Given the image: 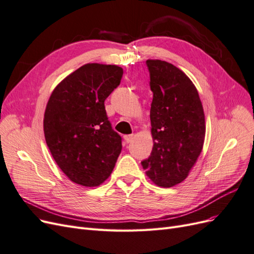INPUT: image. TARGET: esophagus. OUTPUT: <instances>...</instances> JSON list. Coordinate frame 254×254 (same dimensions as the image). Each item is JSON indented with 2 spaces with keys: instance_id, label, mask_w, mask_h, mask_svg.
<instances>
[{
  "instance_id": "obj_1",
  "label": "esophagus",
  "mask_w": 254,
  "mask_h": 254,
  "mask_svg": "<svg viewBox=\"0 0 254 254\" xmlns=\"http://www.w3.org/2000/svg\"><path fill=\"white\" fill-rule=\"evenodd\" d=\"M124 140L126 143H130L132 140H133V134H128V135H125L124 136Z\"/></svg>"
}]
</instances>
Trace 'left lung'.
Returning <instances> with one entry per match:
<instances>
[{"mask_svg":"<svg viewBox=\"0 0 254 254\" xmlns=\"http://www.w3.org/2000/svg\"><path fill=\"white\" fill-rule=\"evenodd\" d=\"M153 98L150 108L153 147L142 166L161 188H172L189 176L203 147L205 121L194 83L166 61H146Z\"/></svg>","mask_w":254,"mask_h":254,"instance_id":"8db88e82","label":"left lung"}]
</instances>
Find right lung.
<instances>
[{"mask_svg":"<svg viewBox=\"0 0 254 254\" xmlns=\"http://www.w3.org/2000/svg\"><path fill=\"white\" fill-rule=\"evenodd\" d=\"M114 64H87L57 84L45 108V141L60 170L83 187H97L112 173L122 137L111 127L105 101L122 79Z\"/></svg>","mask_w":254,"mask_h":254,"instance_id":"1","label":"right lung"}]
</instances>
